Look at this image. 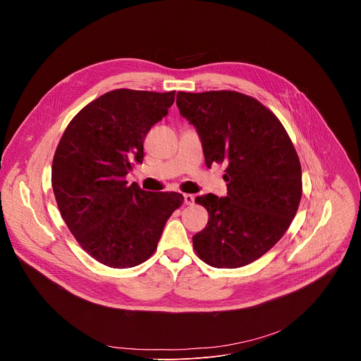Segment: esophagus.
<instances>
[{
  "mask_svg": "<svg viewBox=\"0 0 361 361\" xmlns=\"http://www.w3.org/2000/svg\"><path fill=\"white\" fill-rule=\"evenodd\" d=\"M194 202V195L192 194H184V204L191 205Z\"/></svg>",
  "mask_w": 361,
  "mask_h": 361,
  "instance_id": "1",
  "label": "esophagus"
}]
</instances>
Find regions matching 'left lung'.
<instances>
[{"label": "left lung", "instance_id": "8db88e82", "mask_svg": "<svg viewBox=\"0 0 361 361\" xmlns=\"http://www.w3.org/2000/svg\"><path fill=\"white\" fill-rule=\"evenodd\" d=\"M177 107L195 127L207 167L227 164V197L195 198L210 219L192 247L213 267L247 266L283 237L297 213L302 187L293 142L269 109L241 92L178 91Z\"/></svg>", "mask_w": 361, "mask_h": 361}]
</instances>
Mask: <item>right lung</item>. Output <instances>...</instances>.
Instances as JSON below:
<instances>
[{
    "mask_svg": "<svg viewBox=\"0 0 361 361\" xmlns=\"http://www.w3.org/2000/svg\"><path fill=\"white\" fill-rule=\"evenodd\" d=\"M174 95L106 92L71 120L59 142L51 183L61 217L101 264L130 269L148 260L184 201L178 192H149L126 180L142 163L144 138L169 114Z\"/></svg>",
    "mask_w": 361,
    "mask_h": 361,
    "instance_id": "right-lung-1",
    "label": "right lung"
}]
</instances>
